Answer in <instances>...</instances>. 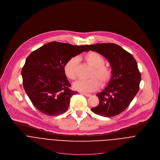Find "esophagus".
I'll return each mask as SVG.
<instances>
[{
  "mask_svg": "<svg viewBox=\"0 0 160 160\" xmlns=\"http://www.w3.org/2000/svg\"><path fill=\"white\" fill-rule=\"evenodd\" d=\"M83 94H84L85 96H86V97H90V96H91V94H88V93H84Z\"/></svg>",
  "mask_w": 160,
  "mask_h": 160,
  "instance_id": "34e87169",
  "label": "esophagus"
}]
</instances>
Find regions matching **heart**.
<instances>
[{
	"label": "heart",
	"mask_w": 160,
	"mask_h": 160,
	"mask_svg": "<svg viewBox=\"0 0 160 160\" xmlns=\"http://www.w3.org/2000/svg\"><path fill=\"white\" fill-rule=\"evenodd\" d=\"M84 58L86 62L92 68L90 76L92 78L88 80H80L76 82L73 87L74 89L79 91L92 92L99 88L100 82L103 85L110 80L112 76V69L104 64L105 59L98 52H89L85 54ZM77 64L78 59L76 58H71L64 65V73L71 80H75L77 78Z\"/></svg>",
	"instance_id": "b5f03b06"
}]
</instances>
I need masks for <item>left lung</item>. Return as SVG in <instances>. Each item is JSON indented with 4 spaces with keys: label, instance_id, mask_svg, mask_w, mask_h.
I'll return each instance as SVG.
<instances>
[{
    "label": "left lung",
    "instance_id": "8db88e82",
    "mask_svg": "<svg viewBox=\"0 0 160 160\" xmlns=\"http://www.w3.org/2000/svg\"><path fill=\"white\" fill-rule=\"evenodd\" d=\"M86 47L106 58L112 69V76L108 86L96 94L99 104L91 109L104 117L119 114L130 104L139 89L141 76L136 61L116 44L101 43Z\"/></svg>",
    "mask_w": 160,
    "mask_h": 160
}]
</instances>
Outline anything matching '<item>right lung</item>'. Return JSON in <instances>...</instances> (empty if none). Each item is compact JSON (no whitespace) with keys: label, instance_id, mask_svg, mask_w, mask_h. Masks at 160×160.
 <instances>
[{"label":"right lung","instance_id":"obj_1","mask_svg":"<svg viewBox=\"0 0 160 160\" xmlns=\"http://www.w3.org/2000/svg\"><path fill=\"white\" fill-rule=\"evenodd\" d=\"M88 51L84 46L54 41L28 57L21 71L23 86L39 111L48 116H57L68 110L71 98L78 92L70 89L64 65L70 58Z\"/></svg>","mask_w":160,"mask_h":160}]
</instances>
